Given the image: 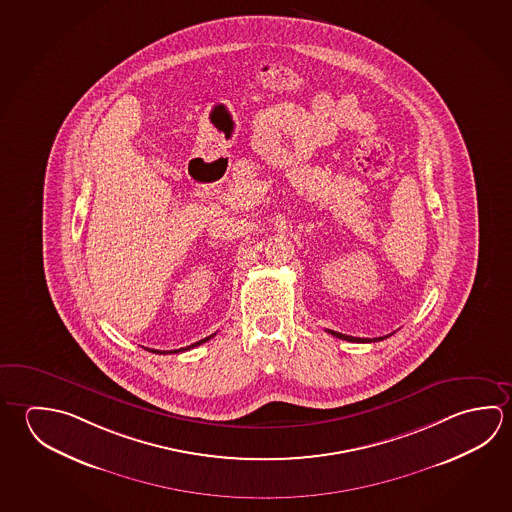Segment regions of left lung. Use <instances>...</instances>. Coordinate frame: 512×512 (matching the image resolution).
I'll return each mask as SVG.
<instances>
[{"instance_id":"8db88e82","label":"left lung","mask_w":512,"mask_h":512,"mask_svg":"<svg viewBox=\"0 0 512 512\" xmlns=\"http://www.w3.org/2000/svg\"><path fill=\"white\" fill-rule=\"evenodd\" d=\"M327 332H331L332 336H336V338H340V340L356 341V343H370V341H381L388 338V336H381V338H354V336H347V334H341V332Z\"/></svg>"}]
</instances>
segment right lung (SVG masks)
Returning <instances> with one entry per match:
<instances>
[{
	"label": "right lung",
	"mask_w": 512,
	"mask_h": 512,
	"mask_svg": "<svg viewBox=\"0 0 512 512\" xmlns=\"http://www.w3.org/2000/svg\"><path fill=\"white\" fill-rule=\"evenodd\" d=\"M214 336H216V334H210V336H208V338H203V340H199V341H196V343H192V345H189V347H183V349H180V350H169V354H172V352H174V354H176V352H183V350H190V349H194V347H198V345H201V343H205V341H208V340H212V338H214ZM151 352H154V354H165V350H151Z\"/></svg>",
	"instance_id": "1"
}]
</instances>
